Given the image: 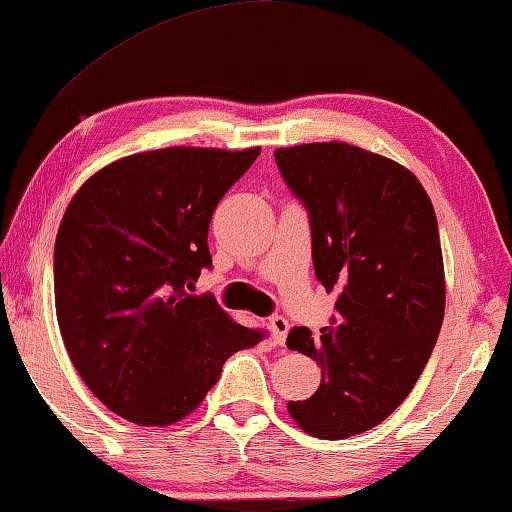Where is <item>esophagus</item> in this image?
<instances>
[{
	"label": "esophagus",
	"mask_w": 512,
	"mask_h": 512,
	"mask_svg": "<svg viewBox=\"0 0 512 512\" xmlns=\"http://www.w3.org/2000/svg\"><path fill=\"white\" fill-rule=\"evenodd\" d=\"M289 320L284 316H271L268 318V329H271L273 334V341L277 345H284V341H287V334H289Z\"/></svg>",
	"instance_id": "obj_1"
}]
</instances>
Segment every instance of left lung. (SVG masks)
<instances>
[{
  "instance_id": "left-lung-1",
  "label": "left lung",
  "mask_w": 512,
  "mask_h": 512,
  "mask_svg": "<svg viewBox=\"0 0 512 512\" xmlns=\"http://www.w3.org/2000/svg\"><path fill=\"white\" fill-rule=\"evenodd\" d=\"M275 162L309 216L318 282L336 291L332 323L289 332L323 368L318 391L289 402L316 438L384 422L413 391L445 316V268L431 198L409 169L345 142L277 149Z\"/></svg>"
}]
</instances>
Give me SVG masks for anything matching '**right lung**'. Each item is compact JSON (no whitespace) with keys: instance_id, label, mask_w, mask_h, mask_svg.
<instances>
[{"instance_id":"right-lung-1","label":"right lung","mask_w":512,"mask_h":512,"mask_svg":"<svg viewBox=\"0 0 512 512\" xmlns=\"http://www.w3.org/2000/svg\"><path fill=\"white\" fill-rule=\"evenodd\" d=\"M262 149L173 146L108 164L69 203L54 248L56 316L74 368L112 413L142 427L183 420L223 363L266 336L212 296L207 230Z\"/></svg>"}]
</instances>
